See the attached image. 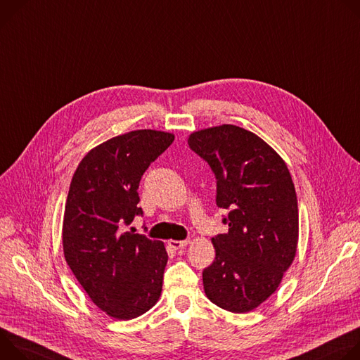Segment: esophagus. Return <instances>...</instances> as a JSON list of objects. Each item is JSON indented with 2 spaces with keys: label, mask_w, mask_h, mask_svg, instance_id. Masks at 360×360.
<instances>
[{
  "label": "esophagus",
  "mask_w": 360,
  "mask_h": 360,
  "mask_svg": "<svg viewBox=\"0 0 360 360\" xmlns=\"http://www.w3.org/2000/svg\"><path fill=\"white\" fill-rule=\"evenodd\" d=\"M188 245V240H170L169 242V246L174 250H180V249H184L186 246Z\"/></svg>",
  "instance_id": "obj_1"
}]
</instances>
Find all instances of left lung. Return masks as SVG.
<instances>
[{
    "instance_id": "obj_1",
    "label": "left lung",
    "mask_w": 360,
    "mask_h": 360,
    "mask_svg": "<svg viewBox=\"0 0 360 360\" xmlns=\"http://www.w3.org/2000/svg\"><path fill=\"white\" fill-rule=\"evenodd\" d=\"M188 147L216 177V205L229 231L212 238L214 262L203 270L206 296L219 307L246 313L281 285L296 256L299 213L286 163L242 127L195 131Z\"/></svg>"
}]
</instances>
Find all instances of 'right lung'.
I'll use <instances>...</instances> for the list:
<instances>
[{
    "mask_svg": "<svg viewBox=\"0 0 360 360\" xmlns=\"http://www.w3.org/2000/svg\"><path fill=\"white\" fill-rule=\"evenodd\" d=\"M174 136L136 130L93 148L78 165L63 223L64 257L78 283L108 316L129 321L162 295L167 252L163 242L127 229L139 207V184Z\"/></svg>",
    "mask_w": 360,
    "mask_h": 360,
    "instance_id": "right-lung-1",
    "label": "right lung"
}]
</instances>
